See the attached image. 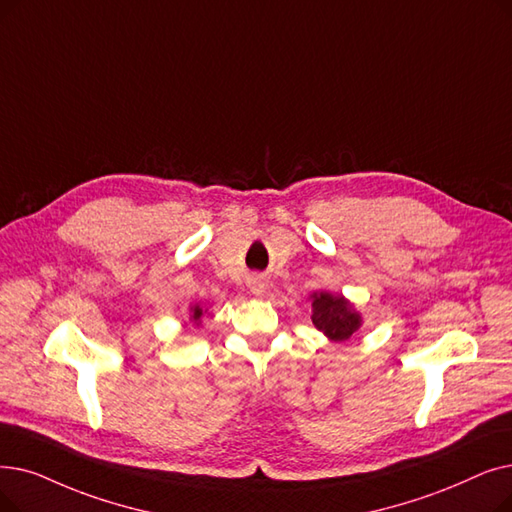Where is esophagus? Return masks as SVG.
I'll list each match as a JSON object with an SVG mask.
<instances>
[{
	"label": "esophagus",
	"mask_w": 512,
	"mask_h": 512,
	"mask_svg": "<svg viewBox=\"0 0 512 512\" xmlns=\"http://www.w3.org/2000/svg\"><path fill=\"white\" fill-rule=\"evenodd\" d=\"M249 288H251V293L253 295H261L263 293V288H265V284H263V280L261 278H253V280H249Z\"/></svg>",
	"instance_id": "1"
}]
</instances>
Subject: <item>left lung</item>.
<instances>
[{
  "mask_svg": "<svg viewBox=\"0 0 512 512\" xmlns=\"http://www.w3.org/2000/svg\"><path fill=\"white\" fill-rule=\"evenodd\" d=\"M311 301V322L324 332V337L335 343L349 341L364 324V318L355 305L343 295L330 291H316L309 295Z\"/></svg>",
  "mask_w": 512,
  "mask_h": 512,
  "instance_id": "1",
  "label": "left lung"
}]
</instances>
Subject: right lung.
<instances>
[{
	"mask_svg": "<svg viewBox=\"0 0 512 512\" xmlns=\"http://www.w3.org/2000/svg\"><path fill=\"white\" fill-rule=\"evenodd\" d=\"M188 311H190V322L194 324V326H201V320H203V316L207 314V307L198 301V303H192L190 307H188Z\"/></svg>",
	"mask_w": 512,
	"mask_h": 512,
	"instance_id": "right-lung-1",
	"label": "right lung"
}]
</instances>
